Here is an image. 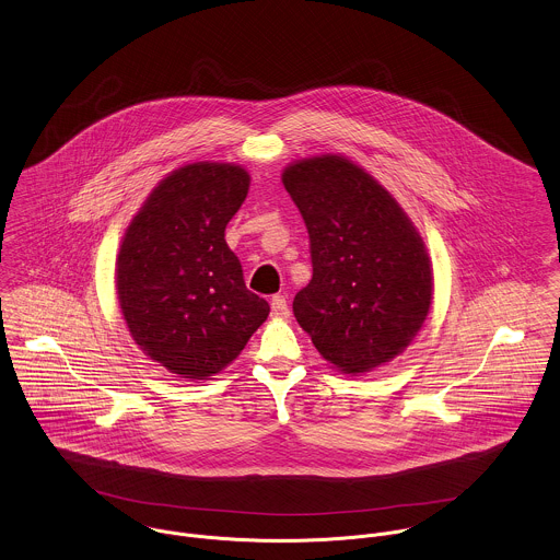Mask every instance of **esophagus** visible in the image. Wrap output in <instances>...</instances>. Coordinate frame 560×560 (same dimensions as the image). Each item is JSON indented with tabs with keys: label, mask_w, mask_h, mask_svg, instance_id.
I'll list each match as a JSON object with an SVG mask.
<instances>
[{
	"label": "esophagus",
	"mask_w": 560,
	"mask_h": 560,
	"mask_svg": "<svg viewBox=\"0 0 560 560\" xmlns=\"http://www.w3.org/2000/svg\"><path fill=\"white\" fill-rule=\"evenodd\" d=\"M271 317H276V319L289 317V304H287L284 295H273L271 298Z\"/></svg>",
	"instance_id": "obj_1"
}]
</instances>
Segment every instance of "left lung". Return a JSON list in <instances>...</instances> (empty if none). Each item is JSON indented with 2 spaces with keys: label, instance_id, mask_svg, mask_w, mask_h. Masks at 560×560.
Instances as JSON below:
<instances>
[{
  "label": "left lung",
  "instance_id": "8db88e82",
  "mask_svg": "<svg viewBox=\"0 0 560 560\" xmlns=\"http://www.w3.org/2000/svg\"><path fill=\"white\" fill-rule=\"evenodd\" d=\"M282 183L313 258L295 319L342 373L390 362L420 331L433 298L431 260L411 220L364 167L338 155L295 161Z\"/></svg>",
  "mask_w": 560,
  "mask_h": 560
}]
</instances>
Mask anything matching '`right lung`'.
I'll use <instances>...</instances> for the list:
<instances>
[{"label": "right lung", "instance_id": "1", "mask_svg": "<svg viewBox=\"0 0 560 560\" xmlns=\"http://www.w3.org/2000/svg\"><path fill=\"white\" fill-rule=\"evenodd\" d=\"M247 189L241 165L187 163L151 191L120 243L116 287L131 338L185 380L226 369L269 315L224 240Z\"/></svg>", "mask_w": 560, "mask_h": 560}]
</instances>
